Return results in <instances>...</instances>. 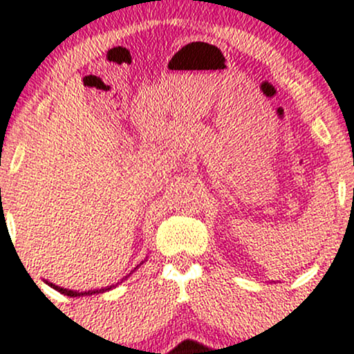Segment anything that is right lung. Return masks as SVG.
<instances>
[{
    "label": "right lung",
    "instance_id": "1",
    "mask_svg": "<svg viewBox=\"0 0 354 354\" xmlns=\"http://www.w3.org/2000/svg\"><path fill=\"white\" fill-rule=\"evenodd\" d=\"M146 261V259H145ZM145 261H141L140 265H138L136 268H140L141 265H143ZM135 268V270H136ZM133 270V271H135ZM131 271V273H133ZM129 273V274H131ZM129 274L128 276H124L123 279H126V278H129ZM123 279H121V281H118L116 284H111V286H106V288H101V290H89V291H73V290H66V288H61V286H58V284H53V283H50V281H46V284L48 286H51L53 290H56L58 291V293H61V295H64V296H71V298H80V296H91V295H100V293H106V291H109V290H113V288H116L118 284L120 283H123Z\"/></svg>",
    "mask_w": 354,
    "mask_h": 354
}]
</instances>
